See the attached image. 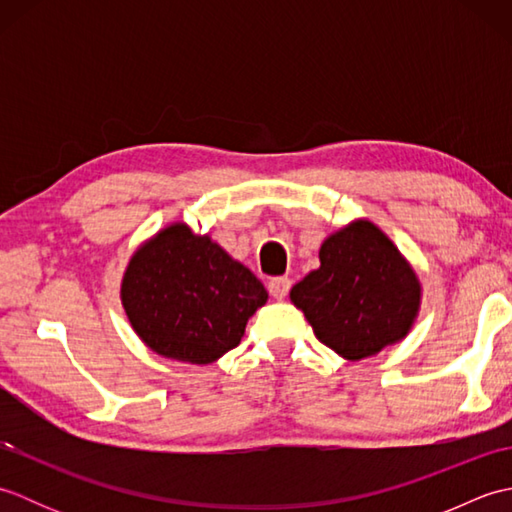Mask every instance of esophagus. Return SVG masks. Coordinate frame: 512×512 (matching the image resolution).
I'll return each instance as SVG.
<instances>
[{
  "label": "esophagus",
  "instance_id": "1",
  "mask_svg": "<svg viewBox=\"0 0 512 512\" xmlns=\"http://www.w3.org/2000/svg\"><path fill=\"white\" fill-rule=\"evenodd\" d=\"M290 286H292V281L288 277H275L268 281V292L275 299L281 301V299H286V295L290 292Z\"/></svg>",
  "mask_w": 512,
  "mask_h": 512
}]
</instances>
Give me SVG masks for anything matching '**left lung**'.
<instances>
[{
	"instance_id": "left-lung-1",
	"label": "left lung",
	"mask_w": 512,
	"mask_h": 512,
	"mask_svg": "<svg viewBox=\"0 0 512 512\" xmlns=\"http://www.w3.org/2000/svg\"><path fill=\"white\" fill-rule=\"evenodd\" d=\"M321 266L290 290L317 339L347 361L405 339L420 308V281L394 242L367 220L330 235Z\"/></svg>"
}]
</instances>
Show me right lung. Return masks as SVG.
Listing matches in <instances>:
<instances>
[{
  "instance_id": "add662e5",
  "label": "right lung",
  "mask_w": 512,
  "mask_h": 512,
  "mask_svg": "<svg viewBox=\"0 0 512 512\" xmlns=\"http://www.w3.org/2000/svg\"><path fill=\"white\" fill-rule=\"evenodd\" d=\"M123 308L156 354L209 365L239 345L268 292L246 266L187 224H171L129 262Z\"/></svg>"
}]
</instances>
